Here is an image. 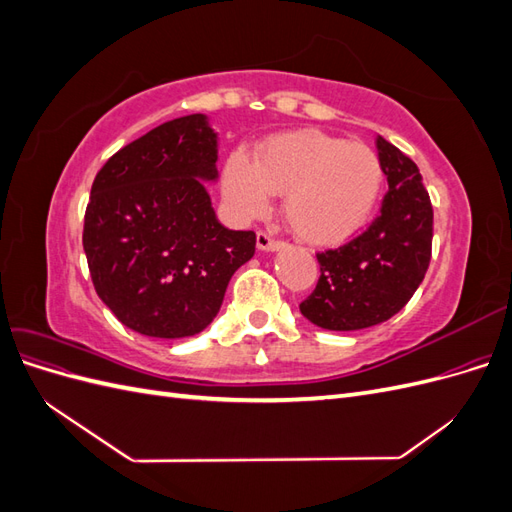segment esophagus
Here are the masks:
<instances>
[{
	"label": "esophagus",
	"mask_w": 512,
	"mask_h": 512,
	"mask_svg": "<svg viewBox=\"0 0 512 512\" xmlns=\"http://www.w3.org/2000/svg\"><path fill=\"white\" fill-rule=\"evenodd\" d=\"M256 245H258V250H267V252H275V250H280L282 247V241L280 239H275L271 232H267V230H260L258 235H256Z\"/></svg>",
	"instance_id": "34e87169"
}]
</instances>
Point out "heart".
Returning <instances> with one entry per match:
<instances>
[{"instance_id":"b5f03b06","label":"heart","mask_w":512,"mask_h":512,"mask_svg":"<svg viewBox=\"0 0 512 512\" xmlns=\"http://www.w3.org/2000/svg\"><path fill=\"white\" fill-rule=\"evenodd\" d=\"M378 153L363 143L303 130L273 136L258 160L230 153L224 198L239 218H258L275 194H286L284 215L297 237L333 245L350 239L369 220L382 188Z\"/></svg>"}]
</instances>
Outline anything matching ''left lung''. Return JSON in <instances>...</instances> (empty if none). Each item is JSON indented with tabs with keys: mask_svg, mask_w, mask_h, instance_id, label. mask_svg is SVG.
I'll use <instances>...</instances> for the list:
<instances>
[{
	"mask_svg": "<svg viewBox=\"0 0 512 512\" xmlns=\"http://www.w3.org/2000/svg\"><path fill=\"white\" fill-rule=\"evenodd\" d=\"M376 147L389 181L380 215L359 237L316 254L318 284L299 305L320 329L359 331L386 322L412 299L429 269L433 209L423 177L382 136Z\"/></svg>",
	"mask_w": 512,
	"mask_h": 512,
	"instance_id": "left-lung-1",
	"label": "left lung"
}]
</instances>
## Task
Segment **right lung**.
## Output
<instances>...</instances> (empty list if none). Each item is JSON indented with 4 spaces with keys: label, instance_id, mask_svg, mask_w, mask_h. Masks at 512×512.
Masks as SVG:
<instances>
[{
    "label": "right lung",
    "instance_id": "add662e5",
    "mask_svg": "<svg viewBox=\"0 0 512 512\" xmlns=\"http://www.w3.org/2000/svg\"><path fill=\"white\" fill-rule=\"evenodd\" d=\"M218 134L185 115L119 149L85 211L91 282L128 329L179 339L218 316L232 273L256 252L252 230L224 228L203 181L218 177Z\"/></svg>",
    "mask_w": 512,
    "mask_h": 512
}]
</instances>
